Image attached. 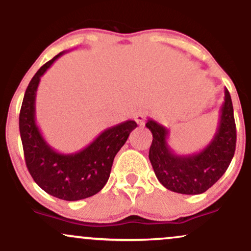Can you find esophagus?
Returning <instances> with one entry per match:
<instances>
[{
	"mask_svg": "<svg viewBox=\"0 0 251 251\" xmlns=\"http://www.w3.org/2000/svg\"><path fill=\"white\" fill-rule=\"evenodd\" d=\"M134 120L138 125L143 126L145 124V113L143 111H138L134 113Z\"/></svg>",
	"mask_w": 251,
	"mask_h": 251,
	"instance_id": "1",
	"label": "esophagus"
}]
</instances>
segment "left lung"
Instances as JSON below:
<instances>
[{"instance_id": "1", "label": "left lung", "mask_w": 251, "mask_h": 251, "mask_svg": "<svg viewBox=\"0 0 251 251\" xmlns=\"http://www.w3.org/2000/svg\"><path fill=\"white\" fill-rule=\"evenodd\" d=\"M146 127L152 140L149 158L158 180L170 191L200 195L211 188L231 163L236 149V125L231 97L224 89L220 122L212 140L201 152L176 154L168 143L169 129L149 119Z\"/></svg>"}]
</instances>
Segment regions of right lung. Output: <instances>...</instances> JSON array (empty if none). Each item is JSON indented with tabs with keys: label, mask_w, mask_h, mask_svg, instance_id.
Returning <instances> with one entry per match:
<instances>
[{
	"label": "right lung",
	"mask_w": 251,
	"mask_h": 251,
	"mask_svg": "<svg viewBox=\"0 0 251 251\" xmlns=\"http://www.w3.org/2000/svg\"><path fill=\"white\" fill-rule=\"evenodd\" d=\"M61 51L36 72L25 89L20 111V134L28 171L43 191L63 201L94 196L107 183L114 157L137 127L134 120L106 128L81 151L59 153L45 140L35 122V98L40 79Z\"/></svg>",
	"instance_id": "add662e5"
}]
</instances>
